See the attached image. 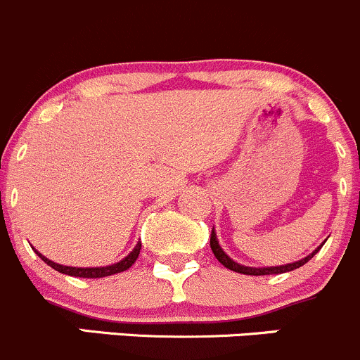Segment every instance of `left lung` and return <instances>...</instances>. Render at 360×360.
<instances>
[{"instance_id":"1","label":"left lung","mask_w":360,"mask_h":360,"mask_svg":"<svg viewBox=\"0 0 360 360\" xmlns=\"http://www.w3.org/2000/svg\"><path fill=\"white\" fill-rule=\"evenodd\" d=\"M210 246H211V251H213V255H214V257H217V260L220 262L224 266H227V269L234 270V272L244 274V276H272V274L291 272V270L300 269V266H302V265H305V263L309 262L310 258H312L314 255H316L322 246H324V243H322L321 246L317 248V250H314L312 253L309 255V257L302 258V260H298V262H295V263H288V265H279V266H246V265H240V263L234 262L231 257H227V253H225V251L220 248V244H218L217 234H214V229H213V231H211Z\"/></svg>"}]
</instances>
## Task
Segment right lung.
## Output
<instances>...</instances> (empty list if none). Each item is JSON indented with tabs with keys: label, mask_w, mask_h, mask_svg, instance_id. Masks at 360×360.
I'll return each mask as SVG.
<instances>
[{
	"label": "right lung",
	"mask_w": 360,
	"mask_h": 360,
	"mask_svg": "<svg viewBox=\"0 0 360 360\" xmlns=\"http://www.w3.org/2000/svg\"><path fill=\"white\" fill-rule=\"evenodd\" d=\"M140 248H142V243H139L135 246V250L131 251V253L128 255V257H124L123 260L114 263V265H107V266H90V269H83V266H65V265H58V263L48 260L46 257H43L39 251H36V255H38L41 260L46 263V265H50L51 269H55L57 272L60 274H65V276H72V277H88V279H97V277H107V276H114V274H120V272H124V270H128L129 266L133 265V263L136 262V258H139L140 255Z\"/></svg>",
	"instance_id": "obj_1"
}]
</instances>
